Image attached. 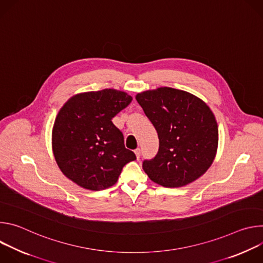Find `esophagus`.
<instances>
[{"instance_id":"obj_1","label":"esophagus","mask_w":263,"mask_h":263,"mask_svg":"<svg viewBox=\"0 0 263 263\" xmlns=\"http://www.w3.org/2000/svg\"><path fill=\"white\" fill-rule=\"evenodd\" d=\"M134 153H135V155H136V158L138 159V158H139V156H140V148H138V147H137V148L135 149V151H134Z\"/></svg>"}]
</instances>
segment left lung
<instances>
[{
  "label": "left lung",
  "instance_id": "1",
  "mask_svg": "<svg viewBox=\"0 0 263 263\" xmlns=\"http://www.w3.org/2000/svg\"><path fill=\"white\" fill-rule=\"evenodd\" d=\"M155 127L159 151L142 168L164 187L191 184L211 166L218 145L217 123L210 107L195 95L158 87L135 97Z\"/></svg>",
  "mask_w": 263,
  "mask_h": 263
}]
</instances>
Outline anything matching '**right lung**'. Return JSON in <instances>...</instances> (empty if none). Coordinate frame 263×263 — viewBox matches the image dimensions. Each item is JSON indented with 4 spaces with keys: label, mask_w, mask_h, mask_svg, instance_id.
Here are the masks:
<instances>
[{
    "label": "right lung",
    "mask_w": 263,
    "mask_h": 263,
    "mask_svg": "<svg viewBox=\"0 0 263 263\" xmlns=\"http://www.w3.org/2000/svg\"><path fill=\"white\" fill-rule=\"evenodd\" d=\"M131 101L125 91L106 88L65 102L52 130L53 154L65 177L89 191L118 182L124 165L136 156L125 147L123 133L111 120Z\"/></svg>",
    "instance_id": "right-lung-1"
}]
</instances>
